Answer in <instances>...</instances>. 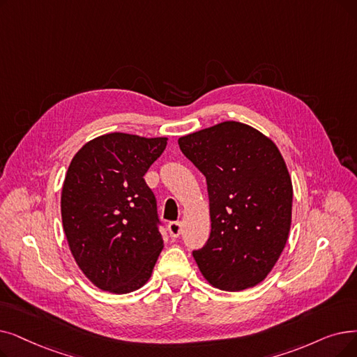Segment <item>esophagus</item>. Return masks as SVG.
<instances>
[{"instance_id": "esophagus-1", "label": "esophagus", "mask_w": 357, "mask_h": 357, "mask_svg": "<svg viewBox=\"0 0 357 357\" xmlns=\"http://www.w3.org/2000/svg\"><path fill=\"white\" fill-rule=\"evenodd\" d=\"M167 229H169V234L172 238H178L181 235L182 231V225L179 222H170L167 225Z\"/></svg>"}]
</instances>
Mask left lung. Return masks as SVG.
<instances>
[{
  "mask_svg": "<svg viewBox=\"0 0 357 357\" xmlns=\"http://www.w3.org/2000/svg\"><path fill=\"white\" fill-rule=\"evenodd\" d=\"M178 144L206 176L211 234L194 259L213 287L259 284L280 258L291 225L293 187L271 138L236 121L181 137Z\"/></svg>",
  "mask_w": 357,
  "mask_h": 357,
  "instance_id": "left-lung-1",
  "label": "left lung"
}]
</instances>
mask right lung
<instances>
[{"label":"right lung","mask_w":357,"mask_h":357,"mask_svg":"<svg viewBox=\"0 0 357 357\" xmlns=\"http://www.w3.org/2000/svg\"><path fill=\"white\" fill-rule=\"evenodd\" d=\"M166 137L109 132L73 158L61 192L70 251L89 280L122 294L143 287L163 250L156 198L144 175Z\"/></svg>","instance_id":"obj_1"}]
</instances>
